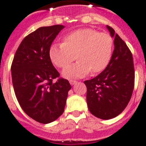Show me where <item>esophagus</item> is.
<instances>
[{"mask_svg":"<svg viewBox=\"0 0 146 146\" xmlns=\"http://www.w3.org/2000/svg\"><path fill=\"white\" fill-rule=\"evenodd\" d=\"M76 82H77V81H76V80H70V85H72V86L75 85Z\"/></svg>","mask_w":146,"mask_h":146,"instance_id":"34e87169","label":"esophagus"}]
</instances>
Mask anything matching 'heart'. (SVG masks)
<instances>
[{
  "label": "heart",
  "instance_id": "1",
  "mask_svg": "<svg viewBox=\"0 0 146 146\" xmlns=\"http://www.w3.org/2000/svg\"><path fill=\"white\" fill-rule=\"evenodd\" d=\"M113 41L108 33L92 29H81L69 33L63 43H54L49 48V57L55 66L64 68L75 59L76 64L66 67L62 74L66 78H77L101 73L111 61Z\"/></svg>",
  "mask_w": 146,
  "mask_h": 146
}]
</instances>
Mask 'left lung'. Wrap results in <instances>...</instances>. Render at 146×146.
<instances>
[{"label":"left lung","mask_w":146,"mask_h":146,"mask_svg":"<svg viewBox=\"0 0 146 146\" xmlns=\"http://www.w3.org/2000/svg\"><path fill=\"white\" fill-rule=\"evenodd\" d=\"M107 29L114 38L111 61L99 75L84 82L89 111L103 120L115 117L126 108L133 94L135 79L131 51L111 26H107Z\"/></svg>","instance_id":"left-lung-1"}]
</instances>
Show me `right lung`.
Segmentation results:
<instances>
[{
    "mask_svg": "<svg viewBox=\"0 0 146 146\" xmlns=\"http://www.w3.org/2000/svg\"><path fill=\"white\" fill-rule=\"evenodd\" d=\"M62 25L40 27L19 44L13 57L11 74L15 95L24 112L41 123H49L61 115L71 86L59 78L49 57V48Z\"/></svg>",
    "mask_w": 146,
    "mask_h": 146,
    "instance_id": "add662e5",
    "label": "right lung"
}]
</instances>
